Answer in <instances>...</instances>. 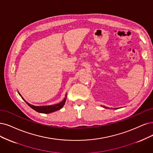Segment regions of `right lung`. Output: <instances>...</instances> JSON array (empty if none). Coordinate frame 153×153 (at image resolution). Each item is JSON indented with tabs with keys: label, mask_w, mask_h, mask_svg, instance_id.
Segmentation results:
<instances>
[{
	"label": "right lung",
	"mask_w": 153,
	"mask_h": 153,
	"mask_svg": "<svg viewBox=\"0 0 153 153\" xmlns=\"http://www.w3.org/2000/svg\"><path fill=\"white\" fill-rule=\"evenodd\" d=\"M19 95L21 96L20 94H19ZM65 98H66V95H65ZM22 99H23V98H22ZM65 101H66V98H64V100L63 101H61L60 103H59L58 104L53 105H50V106H38L32 105L30 103H27L26 101L25 100V101L27 103V105L29 106H30L32 109L36 111L37 112L42 113V114H50V113H52V112H54L55 111H57V110H60L64 105Z\"/></svg>",
	"instance_id": "1"
}]
</instances>
